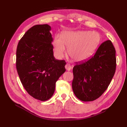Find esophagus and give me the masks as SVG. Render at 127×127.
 Segmentation results:
<instances>
[{
    "mask_svg": "<svg viewBox=\"0 0 127 127\" xmlns=\"http://www.w3.org/2000/svg\"><path fill=\"white\" fill-rule=\"evenodd\" d=\"M65 68L66 70H68V71H70V70L71 69V65H70V64H68V63H67V64H66L65 66Z\"/></svg>",
    "mask_w": 127,
    "mask_h": 127,
    "instance_id": "esophagus-1",
    "label": "esophagus"
}]
</instances>
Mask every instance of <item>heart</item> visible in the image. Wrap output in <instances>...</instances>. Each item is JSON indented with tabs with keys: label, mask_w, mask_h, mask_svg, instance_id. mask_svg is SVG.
Masks as SVG:
<instances>
[{
	"label": "heart",
	"mask_w": 127,
	"mask_h": 127,
	"mask_svg": "<svg viewBox=\"0 0 127 127\" xmlns=\"http://www.w3.org/2000/svg\"><path fill=\"white\" fill-rule=\"evenodd\" d=\"M100 41V36L96 32L77 31L66 32L61 37L55 36L53 46L56 55L62 57L68 48V53L72 60L82 62L90 58Z\"/></svg>",
	"instance_id": "obj_1"
}]
</instances>
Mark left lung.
<instances>
[{
  "label": "left lung",
  "instance_id": "obj_1",
  "mask_svg": "<svg viewBox=\"0 0 127 127\" xmlns=\"http://www.w3.org/2000/svg\"><path fill=\"white\" fill-rule=\"evenodd\" d=\"M116 68V50L112 42H102L87 61L76 62L73 68L72 88L80 100L99 98L108 87Z\"/></svg>",
  "mask_w": 127,
  "mask_h": 127
}]
</instances>
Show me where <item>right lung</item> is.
I'll use <instances>...</instances> for the list:
<instances>
[{
    "mask_svg": "<svg viewBox=\"0 0 127 127\" xmlns=\"http://www.w3.org/2000/svg\"><path fill=\"white\" fill-rule=\"evenodd\" d=\"M48 25L34 26L18 42L16 69L29 95L46 101L55 92L56 82L65 71L66 62L53 56V39Z\"/></svg>",
    "mask_w": 127,
    "mask_h": 127,
    "instance_id": "right-lung-1",
    "label": "right lung"
}]
</instances>
